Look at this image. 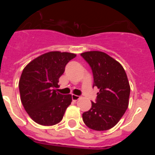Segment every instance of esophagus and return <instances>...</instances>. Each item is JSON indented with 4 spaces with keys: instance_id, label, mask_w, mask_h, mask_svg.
Wrapping results in <instances>:
<instances>
[{
    "instance_id": "34e87169",
    "label": "esophagus",
    "mask_w": 155,
    "mask_h": 155,
    "mask_svg": "<svg viewBox=\"0 0 155 155\" xmlns=\"http://www.w3.org/2000/svg\"><path fill=\"white\" fill-rule=\"evenodd\" d=\"M81 96H78V95H76V94H72V100L74 102H77L78 100L80 99Z\"/></svg>"
}]
</instances>
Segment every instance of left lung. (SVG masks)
<instances>
[{
	"instance_id": "obj_1",
	"label": "left lung",
	"mask_w": 155,
	"mask_h": 155,
	"mask_svg": "<svg viewBox=\"0 0 155 155\" xmlns=\"http://www.w3.org/2000/svg\"><path fill=\"white\" fill-rule=\"evenodd\" d=\"M89 64L94 77V86L99 89L97 102L82 114L88 128L108 130L118 124L129 105L130 86L123 66L107 53L87 51L81 53Z\"/></svg>"
}]
</instances>
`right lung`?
<instances>
[{
    "instance_id": "right-lung-1",
    "label": "right lung",
    "mask_w": 155,
    "mask_h": 155,
    "mask_svg": "<svg viewBox=\"0 0 155 155\" xmlns=\"http://www.w3.org/2000/svg\"><path fill=\"white\" fill-rule=\"evenodd\" d=\"M75 57V53L50 51L32 60L23 69L18 83L21 101L36 124L53 126L62 120L72 96L53 88L58 87L65 66Z\"/></svg>"
}]
</instances>
